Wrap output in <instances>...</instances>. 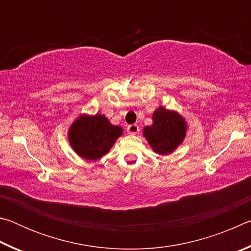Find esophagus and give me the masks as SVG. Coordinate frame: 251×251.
<instances>
[{"instance_id": "1", "label": "esophagus", "mask_w": 251, "mask_h": 251, "mask_svg": "<svg viewBox=\"0 0 251 251\" xmlns=\"http://www.w3.org/2000/svg\"><path fill=\"white\" fill-rule=\"evenodd\" d=\"M127 131H128V134L130 135H136L139 131V127L136 124L128 125V127H127Z\"/></svg>"}]
</instances>
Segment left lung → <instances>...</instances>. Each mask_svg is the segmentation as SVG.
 <instances>
[{
  "instance_id": "1",
  "label": "left lung",
  "mask_w": 251,
  "mask_h": 251,
  "mask_svg": "<svg viewBox=\"0 0 251 251\" xmlns=\"http://www.w3.org/2000/svg\"><path fill=\"white\" fill-rule=\"evenodd\" d=\"M187 122L179 113L159 106L152 113V124L144 127L143 135L158 155H169L184 142Z\"/></svg>"
}]
</instances>
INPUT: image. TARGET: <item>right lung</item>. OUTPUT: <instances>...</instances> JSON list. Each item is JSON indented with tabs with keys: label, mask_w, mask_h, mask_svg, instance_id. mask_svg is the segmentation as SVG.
<instances>
[{
	"label": "right lung",
	"mask_w": 251,
	"mask_h": 251,
	"mask_svg": "<svg viewBox=\"0 0 251 251\" xmlns=\"http://www.w3.org/2000/svg\"><path fill=\"white\" fill-rule=\"evenodd\" d=\"M123 135L121 126L110 124L101 114H82L69 128V142L78 156L86 160H97L107 154Z\"/></svg>",
	"instance_id": "1"
}]
</instances>
